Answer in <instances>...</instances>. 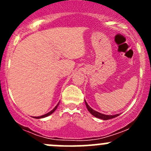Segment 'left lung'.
Here are the masks:
<instances>
[{
	"mask_svg": "<svg viewBox=\"0 0 151 151\" xmlns=\"http://www.w3.org/2000/svg\"><path fill=\"white\" fill-rule=\"evenodd\" d=\"M85 105H86L87 109H88V110L89 111L90 113H91L92 115H93V116H95L96 118H100V119H101V120H109V119H112V118H115V117L118 116V115H120V114H116V115H104V114L100 113V112H97V111L93 109L92 108H91V106L88 104V103L86 102V101H85Z\"/></svg>",
	"mask_w": 151,
	"mask_h": 151,
	"instance_id": "left-lung-1",
	"label": "left lung"
}]
</instances>
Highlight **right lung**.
Masks as SVG:
<instances>
[{"label": "right lung", "instance_id": "obj_1", "mask_svg": "<svg viewBox=\"0 0 151 151\" xmlns=\"http://www.w3.org/2000/svg\"><path fill=\"white\" fill-rule=\"evenodd\" d=\"M59 103H60V101H59V102H58V104L57 105H56L55 106L54 109H52V110L50 111V112H47V114H45V115H42V116H39V117H33V118H36V119H39V118H46V117H47V116H49V115H51V114H52L53 112H54L56 110V109H57V108H58V105H59Z\"/></svg>", "mask_w": 151, "mask_h": 151}]
</instances>
